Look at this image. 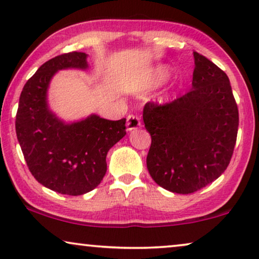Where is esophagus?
Masks as SVG:
<instances>
[{"label":"esophagus","mask_w":259,"mask_h":259,"mask_svg":"<svg viewBox=\"0 0 259 259\" xmlns=\"http://www.w3.org/2000/svg\"><path fill=\"white\" fill-rule=\"evenodd\" d=\"M141 125L140 122V119L138 115H134V114H130L127 116V131H133V130H137L138 127Z\"/></svg>","instance_id":"1"}]
</instances>
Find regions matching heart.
I'll list each match as a JSON object with an SVG mask.
<instances>
[{"mask_svg": "<svg viewBox=\"0 0 259 259\" xmlns=\"http://www.w3.org/2000/svg\"><path fill=\"white\" fill-rule=\"evenodd\" d=\"M155 75H157L158 79H162V77H165L166 75H167V69L159 68L157 72H155Z\"/></svg>", "mask_w": 259, "mask_h": 259, "instance_id": "heart-1", "label": "heart"}]
</instances>
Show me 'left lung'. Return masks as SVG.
<instances>
[{"label": "left lung", "mask_w": 259, "mask_h": 259, "mask_svg": "<svg viewBox=\"0 0 259 259\" xmlns=\"http://www.w3.org/2000/svg\"><path fill=\"white\" fill-rule=\"evenodd\" d=\"M192 90L171 102H147L144 123L151 134L146 164L152 179L189 194L222 176L238 132V107L226 74L193 52Z\"/></svg>", "instance_id": "1"}]
</instances>
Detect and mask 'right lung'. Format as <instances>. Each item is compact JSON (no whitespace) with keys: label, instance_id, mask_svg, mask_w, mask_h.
I'll use <instances>...</instances> for the list:
<instances>
[{"label":"right lung","instance_id":"add662e5","mask_svg":"<svg viewBox=\"0 0 259 259\" xmlns=\"http://www.w3.org/2000/svg\"><path fill=\"white\" fill-rule=\"evenodd\" d=\"M87 55L70 52L45 62L20 95L15 128L24 160L38 183L61 194L81 196L94 190L107 171L106 155L126 134V119L92 114L66 123L49 111L47 90L58 70L86 69Z\"/></svg>","mask_w":259,"mask_h":259}]
</instances>
